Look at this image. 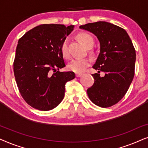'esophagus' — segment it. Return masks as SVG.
I'll use <instances>...</instances> for the list:
<instances>
[{
    "label": "esophagus",
    "instance_id": "esophagus-1",
    "mask_svg": "<svg viewBox=\"0 0 148 148\" xmlns=\"http://www.w3.org/2000/svg\"><path fill=\"white\" fill-rule=\"evenodd\" d=\"M82 75V73H75V76L77 77H81Z\"/></svg>",
    "mask_w": 148,
    "mask_h": 148
}]
</instances>
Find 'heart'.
Masks as SVG:
<instances>
[{
	"instance_id": "1",
	"label": "heart",
	"mask_w": 148,
	"mask_h": 148,
	"mask_svg": "<svg viewBox=\"0 0 148 148\" xmlns=\"http://www.w3.org/2000/svg\"><path fill=\"white\" fill-rule=\"evenodd\" d=\"M77 37L81 42L86 46L87 48H92L94 43V40L90 34L86 32H82L77 35ZM60 52L62 56L65 58H69L70 56L69 50V42L68 39H64L60 45ZM92 53V50L90 51ZM91 60L89 58H75L69 64L68 67L71 71L75 73L84 72L86 68L90 65Z\"/></svg>"
}]
</instances>
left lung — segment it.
<instances>
[{"label": "left lung", "instance_id": "8db88e82", "mask_svg": "<svg viewBox=\"0 0 148 148\" xmlns=\"http://www.w3.org/2000/svg\"><path fill=\"white\" fill-rule=\"evenodd\" d=\"M92 32L100 44V52L93 68L94 83L87 90L97 106L107 108L118 103L129 90L135 74L136 53L132 41L123 28L106 21L79 26ZM100 72L105 73L103 77Z\"/></svg>", "mask_w": 148, "mask_h": 148}]
</instances>
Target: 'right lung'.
<instances>
[{
	"label": "right lung",
	"instance_id": "obj_1",
	"mask_svg": "<svg viewBox=\"0 0 148 148\" xmlns=\"http://www.w3.org/2000/svg\"><path fill=\"white\" fill-rule=\"evenodd\" d=\"M74 25L42 24L30 29L18 41L13 71L18 89L29 106L52 110L63 100L64 86L75 77L65 66L60 45Z\"/></svg>",
	"mask_w": 148,
	"mask_h": 148
}]
</instances>
